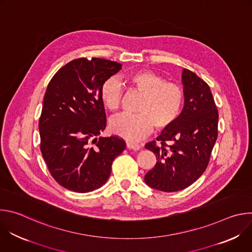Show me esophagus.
Segmentation results:
<instances>
[{
  "mask_svg": "<svg viewBox=\"0 0 252 252\" xmlns=\"http://www.w3.org/2000/svg\"><path fill=\"white\" fill-rule=\"evenodd\" d=\"M126 148L128 150H132V151H138L140 149V146L138 143H135L133 141H126Z\"/></svg>",
  "mask_w": 252,
  "mask_h": 252,
  "instance_id": "esophagus-1",
  "label": "esophagus"
}]
</instances>
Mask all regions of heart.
Returning a JSON list of instances; mask_svg holds the SVG:
<instances>
[{"mask_svg":"<svg viewBox=\"0 0 252 252\" xmlns=\"http://www.w3.org/2000/svg\"><path fill=\"white\" fill-rule=\"evenodd\" d=\"M127 82L143 94L138 114L120 115L112 120V131L127 140H138L149 135L154 126L158 129L169 127L181 114L184 93L181 87L164 82L163 78L150 70H139L126 77ZM123 90L119 81L106 80L100 89L104 105L117 111L122 100Z\"/></svg>","mask_w":252,"mask_h":252,"instance_id":"b5f03b06","label":"heart"}]
</instances>
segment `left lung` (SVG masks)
Returning <instances> with one entry per match:
<instances>
[{"mask_svg":"<svg viewBox=\"0 0 252 252\" xmlns=\"http://www.w3.org/2000/svg\"><path fill=\"white\" fill-rule=\"evenodd\" d=\"M185 105L176 121L146 149L157 163L145 175L152 189L173 192L187 189L204 172L218 138L219 111L210 88L196 74L184 68Z\"/></svg>","mask_w":252,"mask_h":252,"instance_id":"obj_1","label":"left lung"}]
</instances>
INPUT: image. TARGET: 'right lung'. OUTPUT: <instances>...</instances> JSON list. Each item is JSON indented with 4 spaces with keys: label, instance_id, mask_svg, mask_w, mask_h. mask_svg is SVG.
I'll return each mask as SVG.
<instances>
[{
    "label": "right lung",
    "instance_id": "add662e5",
    "mask_svg": "<svg viewBox=\"0 0 252 252\" xmlns=\"http://www.w3.org/2000/svg\"><path fill=\"white\" fill-rule=\"evenodd\" d=\"M121 68L117 62L81 58L61 67L48 85L39 122L41 152L55 181L68 190L102 187L126 149L118 136H98L106 126L100 89Z\"/></svg>",
    "mask_w": 252,
    "mask_h": 252
}]
</instances>
